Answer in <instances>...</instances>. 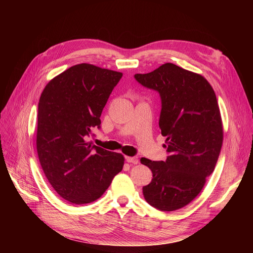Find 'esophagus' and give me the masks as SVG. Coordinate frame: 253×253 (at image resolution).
<instances>
[{
  "mask_svg": "<svg viewBox=\"0 0 253 253\" xmlns=\"http://www.w3.org/2000/svg\"><path fill=\"white\" fill-rule=\"evenodd\" d=\"M126 162L129 163V164L137 165V164H138V157H136V156H133V157L127 156V157H126Z\"/></svg>",
  "mask_w": 253,
  "mask_h": 253,
  "instance_id": "1",
  "label": "esophagus"
}]
</instances>
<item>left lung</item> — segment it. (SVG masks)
<instances>
[{
  "mask_svg": "<svg viewBox=\"0 0 253 253\" xmlns=\"http://www.w3.org/2000/svg\"><path fill=\"white\" fill-rule=\"evenodd\" d=\"M135 79L162 98L159 127L169 153L166 162L140 159L153 173L142 193L158 210H178L201 193L217 163L224 129L216 96L202 75L173 63Z\"/></svg>",
  "mask_w": 253,
  "mask_h": 253,
  "instance_id": "obj_1",
  "label": "left lung"
}]
</instances>
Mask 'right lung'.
<instances>
[{"label":"right lung","mask_w":253,"mask_h":253,"mask_svg":"<svg viewBox=\"0 0 253 253\" xmlns=\"http://www.w3.org/2000/svg\"><path fill=\"white\" fill-rule=\"evenodd\" d=\"M122 73L74 65L44 87L38 106L37 152L56 192L75 205L98 200L124 168L120 153L86 141Z\"/></svg>","instance_id":"1"}]
</instances>
